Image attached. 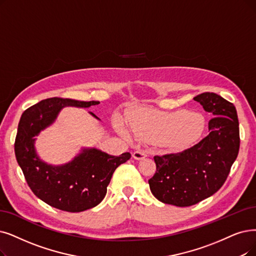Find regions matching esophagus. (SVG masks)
<instances>
[{
	"label": "esophagus",
	"mask_w": 256,
	"mask_h": 256,
	"mask_svg": "<svg viewBox=\"0 0 256 256\" xmlns=\"http://www.w3.org/2000/svg\"><path fill=\"white\" fill-rule=\"evenodd\" d=\"M132 156H134L136 160H142V158L148 156V153L144 149H140V150H136L132 153Z\"/></svg>",
	"instance_id": "obj_1"
}]
</instances>
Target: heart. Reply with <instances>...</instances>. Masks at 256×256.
Returning <instances> with one entry per match:
<instances>
[{
	"instance_id": "heart-1",
	"label": "heart",
	"mask_w": 256,
	"mask_h": 256,
	"mask_svg": "<svg viewBox=\"0 0 256 256\" xmlns=\"http://www.w3.org/2000/svg\"><path fill=\"white\" fill-rule=\"evenodd\" d=\"M120 134L130 136L122 122H116ZM205 128V118L196 112L178 110L165 114L152 109H140L131 116L129 128L138 140L147 142H160L180 148L196 140Z\"/></svg>"
}]
</instances>
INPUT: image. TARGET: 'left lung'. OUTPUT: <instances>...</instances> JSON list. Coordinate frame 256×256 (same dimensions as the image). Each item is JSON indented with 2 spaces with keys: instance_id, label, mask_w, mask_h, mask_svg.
Masks as SVG:
<instances>
[{
  "instance_id": "obj_1",
  "label": "left lung",
  "mask_w": 256,
  "mask_h": 256,
  "mask_svg": "<svg viewBox=\"0 0 256 256\" xmlns=\"http://www.w3.org/2000/svg\"><path fill=\"white\" fill-rule=\"evenodd\" d=\"M213 118L209 134L178 153L156 156V171L149 180L160 202L189 207L218 192L226 182L240 150V128L234 105L214 92L194 98Z\"/></svg>"
}]
</instances>
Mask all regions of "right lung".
<instances>
[{
	"instance_id": "add662e5",
	"label": "right lung",
	"mask_w": 256,
	"mask_h": 256,
	"mask_svg": "<svg viewBox=\"0 0 256 256\" xmlns=\"http://www.w3.org/2000/svg\"><path fill=\"white\" fill-rule=\"evenodd\" d=\"M98 104L100 102L51 98L26 109L20 120L14 142L18 164L29 188L51 207L67 212H82L96 207L105 198L116 169L131 158L129 152L114 156L89 149L71 162L54 167L36 156L34 136L56 120L60 109L65 106L87 108Z\"/></svg>"
}]
</instances>
